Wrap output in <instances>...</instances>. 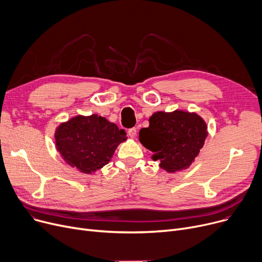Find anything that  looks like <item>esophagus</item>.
Instances as JSON below:
<instances>
[{
	"label": "esophagus",
	"instance_id": "34e87169",
	"mask_svg": "<svg viewBox=\"0 0 262 262\" xmlns=\"http://www.w3.org/2000/svg\"><path fill=\"white\" fill-rule=\"evenodd\" d=\"M136 128H131V129H129L128 130V135L130 136V137H135L136 136Z\"/></svg>",
	"mask_w": 262,
	"mask_h": 262
}]
</instances>
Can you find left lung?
Wrapping results in <instances>:
<instances>
[{
  "label": "left lung",
  "instance_id": "left-lung-1",
  "mask_svg": "<svg viewBox=\"0 0 262 262\" xmlns=\"http://www.w3.org/2000/svg\"><path fill=\"white\" fill-rule=\"evenodd\" d=\"M149 122L140 131V142L153 152V160L168 172L188 168L204 145L205 121L195 113L174 111L157 112Z\"/></svg>",
  "mask_w": 262,
  "mask_h": 262
}]
</instances>
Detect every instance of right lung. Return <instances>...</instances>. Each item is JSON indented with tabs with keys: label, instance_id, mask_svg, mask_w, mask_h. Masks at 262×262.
<instances>
[{
	"label": "right lung",
	"instance_id": "right-lung-1",
	"mask_svg": "<svg viewBox=\"0 0 262 262\" xmlns=\"http://www.w3.org/2000/svg\"><path fill=\"white\" fill-rule=\"evenodd\" d=\"M55 138L63 160L90 174L110 162L117 146L127 140V133L104 117L93 114L76 116L61 124Z\"/></svg>",
	"mask_w": 262,
	"mask_h": 262
}]
</instances>
